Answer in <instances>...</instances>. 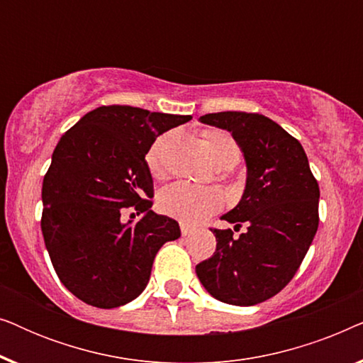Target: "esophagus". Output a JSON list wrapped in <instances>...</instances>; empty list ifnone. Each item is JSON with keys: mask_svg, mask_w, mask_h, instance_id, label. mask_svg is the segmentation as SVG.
Returning <instances> with one entry per match:
<instances>
[{"mask_svg": "<svg viewBox=\"0 0 363 363\" xmlns=\"http://www.w3.org/2000/svg\"><path fill=\"white\" fill-rule=\"evenodd\" d=\"M180 230H182V235L183 236H188V235H191V233H193V226L186 225V223H182Z\"/></svg>", "mask_w": 363, "mask_h": 363, "instance_id": "obj_1", "label": "esophagus"}]
</instances>
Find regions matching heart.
Listing matches in <instances>:
<instances>
[{
  "label": "heart",
  "mask_w": 363,
  "mask_h": 363,
  "mask_svg": "<svg viewBox=\"0 0 363 363\" xmlns=\"http://www.w3.org/2000/svg\"><path fill=\"white\" fill-rule=\"evenodd\" d=\"M172 133L162 135L148 148L145 160L148 170L153 175L162 173L163 152L172 142ZM205 142L211 162L216 167L226 165L233 168L240 162L241 150L230 133L223 130H208L205 133ZM223 205H225V198L215 188L195 186L183 182L163 188L160 196H158V206L165 215L185 223H198L205 220L206 216L220 211Z\"/></svg>",
  "instance_id": "heart-1"
}]
</instances>
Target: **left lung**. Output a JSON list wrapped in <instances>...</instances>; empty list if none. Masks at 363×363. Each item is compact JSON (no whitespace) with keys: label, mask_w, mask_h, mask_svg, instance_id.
<instances>
[{"label":"left lung","mask_w":363,"mask_h":363,"mask_svg":"<svg viewBox=\"0 0 363 363\" xmlns=\"http://www.w3.org/2000/svg\"><path fill=\"white\" fill-rule=\"evenodd\" d=\"M200 122L230 132L245 155V193L221 220L247 230L240 238L211 230L216 251L196 266V276L215 299L256 306L284 289L299 269L319 226V185L299 140L271 118L218 112Z\"/></svg>","instance_id":"1"}]
</instances>
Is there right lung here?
<instances>
[{
  "instance_id": "1",
  "label": "right lung",
  "mask_w": 363,
  "mask_h": 363,
  "mask_svg": "<svg viewBox=\"0 0 363 363\" xmlns=\"http://www.w3.org/2000/svg\"><path fill=\"white\" fill-rule=\"evenodd\" d=\"M191 116L102 106L61 137L43 182L41 230L54 271L89 306L113 309L142 294L157 252L180 238L172 218L152 211L145 155L158 135ZM141 220L123 223V207Z\"/></svg>"
}]
</instances>
